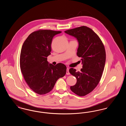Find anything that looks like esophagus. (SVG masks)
<instances>
[{
    "mask_svg": "<svg viewBox=\"0 0 126 126\" xmlns=\"http://www.w3.org/2000/svg\"><path fill=\"white\" fill-rule=\"evenodd\" d=\"M66 75H70V73L69 72V68H67L66 69Z\"/></svg>",
    "mask_w": 126,
    "mask_h": 126,
    "instance_id": "1",
    "label": "esophagus"
}]
</instances>
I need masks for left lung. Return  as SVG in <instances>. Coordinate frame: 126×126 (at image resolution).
Wrapping results in <instances>:
<instances>
[{"label":"left lung","instance_id":"8db88e82","mask_svg":"<svg viewBox=\"0 0 126 126\" xmlns=\"http://www.w3.org/2000/svg\"><path fill=\"white\" fill-rule=\"evenodd\" d=\"M65 32L78 40L77 55L82 58L83 65L80 72L73 68L69 69V73L77 79L70 89L78 95L85 96L93 91L100 81L106 61L105 48L99 37L86 26L66 30Z\"/></svg>","mask_w":126,"mask_h":126}]
</instances>
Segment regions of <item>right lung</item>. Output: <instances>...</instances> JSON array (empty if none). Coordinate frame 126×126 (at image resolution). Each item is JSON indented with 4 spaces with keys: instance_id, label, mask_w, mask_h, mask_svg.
I'll return each mask as SVG.
<instances>
[{
    "instance_id": "obj_1",
    "label": "right lung",
    "mask_w": 126,
    "mask_h": 126,
    "mask_svg": "<svg viewBox=\"0 0 126 126\" xmlns=\"http://www.w3.org/2000/svg\"><path fill=\"white\" fill-rule=\"evenodd\" d=\"M61 32L49 30L34 32L27 38L21 48V72L30 88L39 94L51 91L58 79L66 75L64 64L58 63L54 66L47 61L51 51L52 39Z\"/></svg>"
}]
</instances>
